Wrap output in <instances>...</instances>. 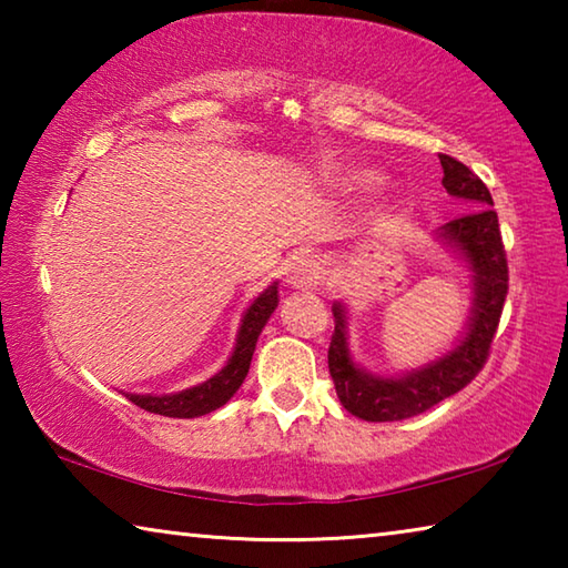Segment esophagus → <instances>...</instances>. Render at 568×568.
I'll return each mask as SVG.
<instances>
[{
	"mask_svg": "<svg viewBox=\"0 0 568 568\" xmlns=\"http://www.w3.org/2000/svg\"><path fill=\"white\" fill-rule=\"evenodd\" d=\"M323 263L313 255H293L285 265V283L295 291H311L323 281Z\"/></svg>",
	"mask_w": 568,
	"mask_h": 568,
	"instance_id": "1",
	"label": "esophagus"
}]
</instances>
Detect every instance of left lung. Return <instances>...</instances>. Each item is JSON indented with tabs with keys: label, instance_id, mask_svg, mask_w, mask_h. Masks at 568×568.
<instances>
[{
	"label": "left lung",
	"instance_id": "obj_1",
	"mask_svg": "<svg viewBox=\"0 0 568 568\" xmlns=\"http://www.w3.org/2000/svg\"><path fill=\"white\" fill-rule=\"evenodd\" d=\"M438 158L448 195L468 200L470 207H476L438 230V237L454 247L474 273L476 297L470 307L468 328L456 348L448 351L444 358L423 365L418 371L403 373L398 378H383L353 363L348 351V318H345L343 303H335L328 368L343 408L363 420L383 423L418 416L466 388L486 365L498 321H501L508 293V263L498 215L491 207V192L464 162L450 155Z\"/></svg>",
	"mask_w": 568,
	"mask_h": 568
}]
</instances>
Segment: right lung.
I'll return each mask as SVG.
<instances>
[{
  "mask_svg": "<svg viewBox=\"0 0 568 568\" xmlns=\"http://www.w3.org/2000/svg\"><path fill=\"white\" fill-rule=\"evenodd\" d=\"M277 307V283L267 287L253 301L243 315V323H240L237 331V343L235 351L230 355L227 365L213 378L200 383L195 388L170 393V396H138V393H124L134 406L145 408L150 413H158V416L168 418H197L205 416L210 410H217L220 406L235 396V390L243 386V381L250 371V361H253L257 335L263 333L267 318H271L273 311Z\"/></svg>",
  "mask_w": 568,
  "mask_h": 568,
  "instance_id": "1",
  "label": "right lung"
}]
</instances>
